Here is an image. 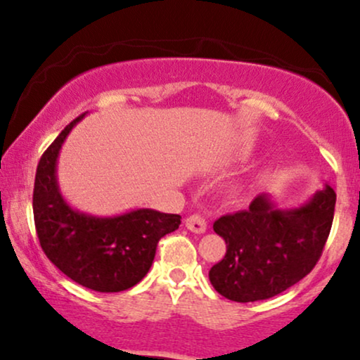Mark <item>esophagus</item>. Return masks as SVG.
Masks as SVG:
<instances>
[{"instance_id": "1", "label": "esophagus", "mask_w": 360, "mask_h": 360, "mask_svg": "<svg viewBox=\"0 0 360 360\" xmlns=\"http://www.w3.org/2000/svg\"><path fill=\"white\" fill-rule=\"evenodd\" d=\"M186 229L193 233H205L206 232L205 218L198 213L191 214V217L186 218Z\"/></svg>"}]
</instances>
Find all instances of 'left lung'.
Listing matches in <instances>:
<instances>
[{"instance_id":"obj_1","label":"left lung","mask_w":360,"mask_h":360,"mask_svg":"<svg viewBox=\"0 0 360 360\" xmlns=\"http://www.w3.org/2000/svg\"><path fill=\"white\" fill-rule=\"evenodd\" d=\"M337 194L325 184L298 208H278L262 193L242 212L225 214L213 230L226 254L210 269V283L237 303L269 300L311 272L332 229Z\"/></svg>"}]
</instances>
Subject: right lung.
<instances>
[{"label": "right lung", "instance_id": "right-lung-1", "mask_svg": "<svg viewBox=\"0 0 360 360\" xmlns=\"http://www.w3.org/2000/svg\"><path fill=\"white\" fill-rule=\"evenodd\" d=\"M84 115L69 123L40 157L34 188V218L49 260L81 286L118 292L135 286L150 269L157 242L179 229V214L139 208L115 217L74 210L62 196L57 159L62 143Z\"/></svg>", "mask_w": 360, "mask_h": 360}]
</instances>
